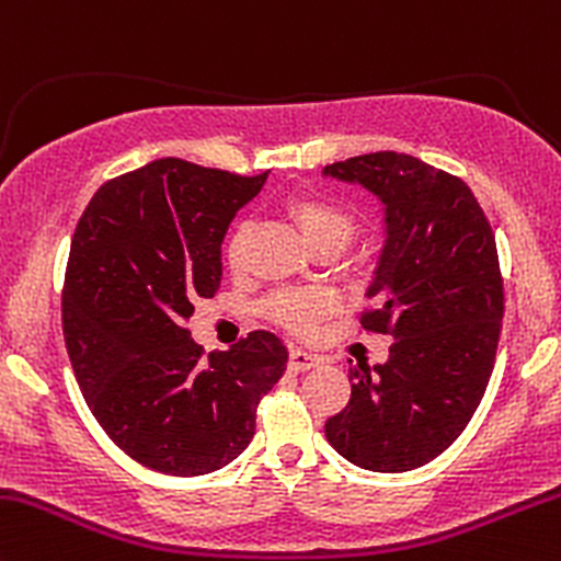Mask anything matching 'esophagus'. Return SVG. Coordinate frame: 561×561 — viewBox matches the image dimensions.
<instances>
[{
    "label": "esophagus",
    "instance_id": "1",
    "mask_svg": "<svg viewBox=\"0 0 561 561\" xmlns=\"http://www.w3.org/2000/svg\"><path fill=\"white\" fill-rule=\"evenodd\" d=\"M313 367H319V359H316L313 354H308V351L294 348L291 354H288V369H291V373H308V369Z\"/></svg>",
    "mask_w": 561,
    "mask_h": 561
}]
</instances>
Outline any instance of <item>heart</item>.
Instances as JSON below:
<instances>
[{
  "label": "heart",
  "instance_id": "obj_1",
  "mask_svg": "<svg viewBox=\"0 0 561 561\" xmlns=\"http://www.w3.org/2000/svg\"><path fill=\"white\" fill-rule=\"evenodd\" d=\"M286 213L294 221V227L299 229L305 242L316 253L323 251V248H337V251H343L356 238V232H359V218H356V213L321 194L294 196V199H288ZM245 240L248 224H238L227 240L229 267L238 270L242 264ZM264 313L275 323H280V327L291 329V332L308 334L313 332L316 323L327 313V299L313 291H283L264 302Z\"/></svg>",
  "mask_w": 561,
  "mask_h": 561
}]
</instances>
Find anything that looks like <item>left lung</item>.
Returning <instances> with one entry per match:
<instances>
[{
	"label": "left lung",
	"instance_id": "8db88e82",
	"mask_svg": "<svg viewBox=\"0 0 561 561\" xmlns=\"http://www.w3.org/2000/svg\"><path fill=\"white\" fill-rule=\"evenodd\" d=\"M323 175L383 202L386 245L359 323L394 337L386 365L348 369V405L323 432L356 467L415 470L465 432L492 378L505 313L494 232L461 178L408 153L354 156Z\"/></svg>",
	"mask_w": 561,
	"mask_h": 561
}]
</instances>
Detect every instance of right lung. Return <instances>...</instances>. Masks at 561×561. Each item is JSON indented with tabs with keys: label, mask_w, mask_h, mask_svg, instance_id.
I'll return each mask as SVG.
<instances>
[{
	"label": "right lung",
	"mask_w": 561,
	"mask_h": 561,
	"mask_svg": "<svg viewBox=\"0 0 561 561\" xmlns=\"http://www.w3.org/2000/svg\"><path fill=\"white\" fill-rule=\"evenodd\" d=\"M264 181L156 159L100 186L75 227L61 291L75 378L110 440L164 476L238 459L286 369L273 332L205 356L186 329L196 299L218 291L234 213Z\"/></svg>",
	"instance_id": "add662e5"
}]
</instances>
